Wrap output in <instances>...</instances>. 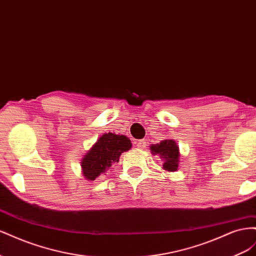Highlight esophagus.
I'll use <instances>...</instances> for the list:
<instances>
[{
	"label": "esophagus",
	"instance_id": "obj_1",
	"mask_svg": "<svg viewBox=\"0 0 256 256\" xmlns=\"http://www.w3.org/2000/svg\"><path fill=\"white\" fill-rule=\"evenodd\" d=\"M145 145H146V142L144 140H140L138 143H136V147L138 150H144L145 148Z\"/></svg>",
	"mask_w": 256,
	"mask_h": 256
}]
</instances>
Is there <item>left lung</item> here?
<instances>
[{"label": "left lung", "mask_w": 256, "mask_h": 256, "mask_svg": "<svg viewBox=\"0 0 256 256\" xmlns=\"http://www.w3.org/2000/svg\"><path fill=\"white\" fill-rule=\"evenodd\" d=\"M150 152L152 154H157L164 161L162 168L166 172H175L180 166V147L173 140H162L160 143L152 144L150 146Z\"/></svg>", "instance_id": "left-lung-1"}]
</instances>
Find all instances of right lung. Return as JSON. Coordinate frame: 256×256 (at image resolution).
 I'll return each instance as SVG.
<instances>
[{
  "label": "right lung",
  "mask_w": 256,
  "mask_h": 256,
  "mask_svg": "<svg viewBox=\"0 0 256 256\" xmlns=\"http://www.w3.org/2000/svg\"><path fill=\"white\" fill-rule=\"evenodd\" d=\"M131 141L124 134H104L81 159L82 174L86 180H95L106 173L113 164H118L120 154L131 148Z\"/></svg>",
  "instance_id": "obj_1"
}]
</instances>
